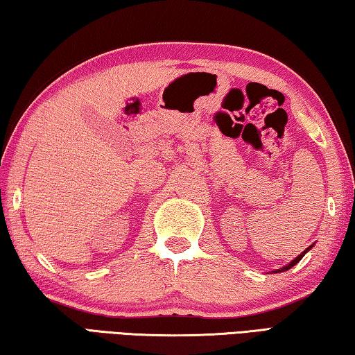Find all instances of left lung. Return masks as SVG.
<instances>
[{
	"label": "left lung",
	"mask_w": 355,
	"mask_h": 355,
	"mask_svg": "<svg viewBox=\"0 0 355 355\" xmlns=\"http://www.w3.org/2000/svg\"><path fill=\"white\" fill-rule=\"evenodd\" d=\"M311 249V245H310V248L309 249H305L304 252H302V254H300L299 257H296V258H294V260L290 263V264H288V266H285V268H282V269H279V272H284V271H288V269H290V268H293L294 266V264H297L300 260H302V257L305 255V254H307V252Z\"/></svg>",
	"instance_id": "left-lung-1"
}]
</instances>
